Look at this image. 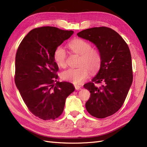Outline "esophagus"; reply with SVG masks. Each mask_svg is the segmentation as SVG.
Wrapping results in <instances>:
<instances>
[{
    "mask_svg": "<svg viewBox=\"0 0 147 147\" xmlns=\"http://www.w3.org/2000/svg\"><path fill=\"white\" fill-rule=\"evenodd\" d=\"M74 87L76 90H80V86H78V85H74Z\"/></svg>",
    "mask_w": 147,
    "mask_h": 147,
    "instance_id": "obj_1",
    "label": "esophagus"
}]
</instances>
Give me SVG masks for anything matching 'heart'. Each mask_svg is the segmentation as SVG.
I'll return each mask as SVG.
<instances>
[{"instance_id":"1","label":"heart","mask_w":147,"mask_h":147,"mask_svg":"<svg viewBox=\"0 0 147 147\" xmlns=\"http://www.w3.org/2000/svg\"><path fill=\"white\" fill-rule=\"evenodd\" d=\"M71 53L80 55L78 68H69L61 73V78L74 84H80L87 79L89 71L92 74L97 73L102 64L101 52L96 48H92L90 42L84 39H76L68 45ZM67 54L61 46H58L54 53V59L59 67L67 66Z\"/></svg>"}]
</instances>
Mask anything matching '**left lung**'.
Segmentation results:
<instances>
[{
  "instance_id": "left-lung-1",
  "label": "left lung",
  "mask_w": 147,
  "mask_h": 147,
  "mask_svg": "<svg viewBox=\"0 0 147 147\" xmlns=\"http://www.w3.org/2000/svg\"><path fill=\"white\" fill-rule=\"evenodd\" d=\"M89 40L101 52L102 64L92 82L84 85L90 92L86 107L91 115L104 118L117 112L123 105L133 79L131 55L125 41L107 27H93L77 34ZM96 84H100L97 86Z\"/></svg>"
}]
</instances>
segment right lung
Instances as JSON below:
<instances>
[{"instance_id":"obj_1","label":"right lung","mask_w":147,"mask_h":147,"mask_svg":"<svg viewBox=\"0 0 147 147\" xmlns=\"http://www.w3.org/2000/svg\"><path fill=\"white\" fill-rule=\"evenodd\" d=\"M73 33L50 26L35 28L18 48L16 86L29 110L42 120L58 118L66 99L74 90L71 83L57 81L59 67L54 59L55 49Z\"/></svg>"}]
</instances>
